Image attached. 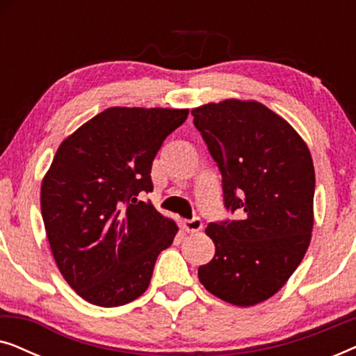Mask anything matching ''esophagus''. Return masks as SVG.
<instances>
[{
    "label": "esophagus",
    "mask_w": 356,
    "mask_h": 356,
    "mask_svg": "<svg viewBox=\"0 0 356 356\" xmlns=\"http://www.w3.org/2000/svg\"><path fill=\"white\" fill-rule=\"evenodd\" d=\"M183 228L188 233H197L199 230H202V220H201V218H197V217L191 218V220H184Z\"/></svg>",
    "instance_id": "esophagus-1"
}]
</instances>
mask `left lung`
Here are the masks:
<instances>
[{"mask_svg":"<svg viewBox=\"0 0 356 356\" xmlns=\"http://www.w3.org/2000/svg\"><path fill=\"white\" fill-rule=\"evenodd\" d=\"M222 173L223 204L236 220L211 222L212 261L197 275L227 303L252 306L275 295L300 266L313 232L314 167L286 121L254 100L191 110Z\"/></svg>","mask_w":356,"mask_h":356,"instance_id":"left-lung-1","label":"left lung"}]
</instances>
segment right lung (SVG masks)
<instances>
[{
	"label": "right lung",
	"instance_id": "right-lung-1",
	"mask_svg": "<svg viewBox=\"0 0 356 356\" xmlns=\"http://www.w3.org/2000/svg\"><path fill=\"white\" fill-rule=\"evenodd\" d=\"M189 110L111 106L58 147L40 207L53 257L77 295L113 308L147 290L155 261L178 227L139 199L165 138Z\"/></svg>",
	"mask_w": 356,
	"mask_h": 356
}]
</instances>
